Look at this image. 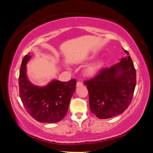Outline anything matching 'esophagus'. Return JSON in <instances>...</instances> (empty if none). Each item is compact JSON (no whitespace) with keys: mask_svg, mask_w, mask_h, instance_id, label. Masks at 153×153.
Segmentation results:
<instances>
[{"mask_svg":"<svg viewBox=\"0 0 153 153\" xmlns=\"http://www.w3.org/2000/svg\"><path fill=\"white\" fill-rule=\"evenodd\" d=\"M83 86V82H77V84H76V86L77 87H79V86Z\"/></svg>","mask_w":153,"mask_h":153,"instance_id":"obj_1","label":"esophagus"}]
</instances>
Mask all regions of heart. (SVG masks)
<instances>
[{
    "label": "heart",
    "instance_id": "b5f03b06",
    "mask_svg": "<svg viewBox=\"0 0 153 153\" xmlns=\"http://www.w3.org/2000/svg\"><path fill=\"white\" fill-rule=\"evenodd\" d=\"M104 65L102 61H97L94 63H92L90 65L88 66L84 71V74L88 77H92L99 71Z\"/></svg>",
    "mask_w": 153,
    "mask_h": 153
}]
</instances>
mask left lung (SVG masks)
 <instances>
[{"label":"left lung","mask_w":153,"mask_h":153,"mask_svg":"<svg viewBox=\"0 0 153 153\" xmlns=\"http://www.w3.org/2000/svg\"><path fill=\"white\" fill-rule=\"evenodd\" d=\"M117 64L104 68L85 82L91 112L99 119H108L124 112L132 100L136 72L129 53Z\"/></svg>","instance_id":"1"}]
</instances>
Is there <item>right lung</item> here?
<instances>
[{
	"label": "right lung",
	"mask_w": 153,
	"mask_h": 153,
	"mask_svg": "<svg viewBox=\"0 0 153 153\" xmlns=\"http://www.w3.org/2000/svg\"><path fill=\"white\" fill-rule=\"evenodd\" d=\"M30 53L21 65L19 88V97L27 112L36 121L42 123H56L65 117L72 95L76 90V79L67 82L53 80L47 86L33 85L26 76V64Z\"/></svg>",
	"instance_id": "right-lung-1"
}]
</instances>
